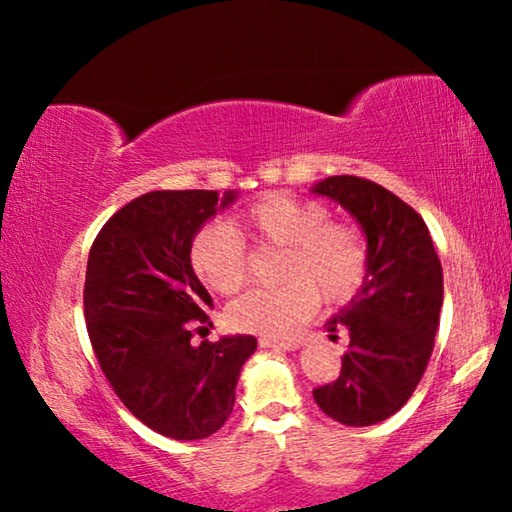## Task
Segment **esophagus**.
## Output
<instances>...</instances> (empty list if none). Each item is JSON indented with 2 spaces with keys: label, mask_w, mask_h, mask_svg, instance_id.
<instances>
[{
  "label": "esophagus",
  "mask_w": 512,
  "mask_h": 512,
  "mask_svg": "<svg viewBox=\"0 0 512 512\" xmlns=\"http://www.w3.org/2000/svg\"><path fill=\"white\" fill-rule=\"evenodd\" d=\"M258 345L265 349H298L300 342L298 340H277V338H268V335H261V338H258Z\"/></svg>",
  "instance_id": "obj_1"
}]
</instances>
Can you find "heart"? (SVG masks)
Masks as SVG:
<instances>
[{"label": "heart", "instance_id": "b5f03b06", "mask_svg": "<svg viewBox=\"0 0 512 512\" xmlns=\"http://www.w3.org/2000/svg\"><path fill=\"white\" fill-rule=\"evenodd\" d=\"M247 239L282 247L277 289L244 293L226 310L233 331L286 338L326 305H345L366 284L368 237L356 223L331 219L324 202L268 193L233 221H212L193 235L188 261L209 291L230 296L247 282Z\"/></svg>", "mask_w": 512, "mask_h": 512}]
</instances>
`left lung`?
I'll return each mask as SVG.
<instances>
[{
	"label": "left lung",
	"mask_w": 512,
	"mask_h": 512,
	"mask_svg": "<svg viewBox=\"0 0 512 512\" xmlns=\"http://www.w3.org/2000/svg\"><path fill=\"white\" fill-rule=\"evenodd\" d=\"M312 191L340 202L361 223L370 247L366 284L328 321L333 335L338 328L349 333L340 375L312 394L335 422L370 426L408 403L429 366L443 307V268L422 216L387 188L340 174Z\"/></svg>",
	"instance_id": "8db88e82"
}]
</instances>
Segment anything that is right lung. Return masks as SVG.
I'll return each instance as SVG.
<instances>
[{"mask_svg":"<svg viewBox=\"0 0 512 512\" xmlns=\"http://www.w3.org/2000/svg\"><path fill=\"white\" fill-rule=\"evenodd\" d=\"M216 191H153L118 209L88 254L83 314L104 377L125 408L160 436L200 440L233 412L254 335L207 333L209 296L188 261L202 223L226 207Z\"/></svg>","mask_w":512,"mask_h":512,"instance_id":"right-lung-1","label":"right lung"}]
</instances>
